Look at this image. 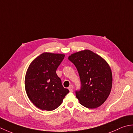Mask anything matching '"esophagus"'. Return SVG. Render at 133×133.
Wrapping results in <instances>:
<instances>
[{"label": "esophagus", "mask_w": 133, "mask_h": 133, "mask_svg": "<svg viewBox=\"0 0 133 133\" xmlns=\"http://www.w3.org/2000/svg\"><path fill=\"white\" fill-rule=\"evenodd\" d=\"M69 90H70V91L72 92L73 90H74V87H73L72 85H70V86L69 87Z\"/></svg>", "instance_id": "obj_1"}]
</instances>
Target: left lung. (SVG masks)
I'll return each mask as SVG.
<instances>
[{
    "label": "left lung",
    "instance_id": "obj_1",
    "mask_svg": "<svg viewBox=\"0 0 133 133\" xmlns=\"http://www.w3.org/2000/svg\"><path fill=\"white\" fill-rule=\"evenodd\" d=\"M69 60L75 65L80 77L81 89L75 91L79 103L89 109L101 106L112 87V72L109 64L89 50L72 54Z\"/></svg>",
    "mask_w": 133,
    "mask_h": 133
}]
</instances>
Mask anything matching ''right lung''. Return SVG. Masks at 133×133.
<instances>
[{
    "mask_svg": "<svg viewBox=\"0 0 133 133\" xmlns=\"http://www.w3.org/2000/svg\"><path fill=\"white\" fill-rule=\"evenodd\" d=\"M64 58L62 54L44 52L30 64L25 77V89L30 100L38 108L55 110L69 92L56 73Z\"/></svg>",
    "mask_w": 133,
    "mask_h": 133,
    "instance_id": "add662e5",
    "label": "right lung"
}]
</instances>
